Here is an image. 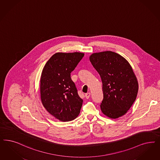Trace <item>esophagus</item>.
I'll return each instance as SVG.
<instances>
[{"instance_id":"1","label":"esophagus","mask_w":160,"mask_h":160,"mask_svg":"<svg viewBox=\"0 0 160 160\" xmlns=\"http://www.w3.org/2000/svg\"><path fill=\"white\" fill-rule=\"evenodd\" d=\"M90 95H91V93L90 92L87 93H85V97L87 99H88V98H89L90 97Z\"/></svg>"}]
</instances>
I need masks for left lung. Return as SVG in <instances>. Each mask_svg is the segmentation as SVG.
<instances>
[{"label":"left lung","mask_w":160,"mask_h":160,"mask_svg":"<svg viewBox=\"0 0 160 160\" xmlns=\"http://www.w3.org/2000/svg\"><path fill=\"white\" fill-rule=\"evenodd\" d=\"M102 82L103 98L100 107L110 118L127 112L135 101L138 83L132 68L124 57L112 51L95 53L89 57Z\"/></svg>","instance_id":"1"}]
</instances>
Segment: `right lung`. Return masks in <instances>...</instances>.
<instances>
[{"label": "right lung", "mask_w": 160, "mask_h": 160, "mask_svg": "<svg viewBox=\"0 0 160 160\" xmlns=\"http://www.w3.org/2000/svg\"><path fill=\"white\" fill-rule=\"evenodd\" d=\"M80 52H58L48 61L42 72V103L47 111L61 121L76 118L82 105L71 73L82 59Z\"/></svg>", "instance_id": "1"}]
</instances>
